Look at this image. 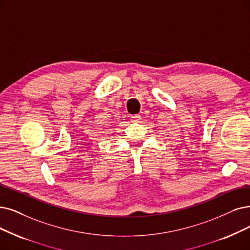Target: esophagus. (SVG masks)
Returning <instances> with one entry per match:
<instances>
[{
    "label": "esophagus",
    "instance_id": "1",
    "mask_svg": "<svg viewBox=\"0 0 250 250\" xmlns=\"http://www.w3.org/2000/svg\"><path fill=\"white\" fill-rule=\"evenodd\" d=\"M130 118H131V121L132 122H139V120L142 119V116L141 115H133Z\"/></svg>",
    "mask_w": 250,
    "mask_h": 250
}]
</instances>
